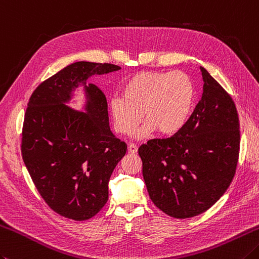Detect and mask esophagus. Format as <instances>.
Wrapping results in <instances>:
<instances>
[{"label":"esophagus","instance_id":"34e87169","mask_svg":"<svg viewBox=\"0 0 259 259\" xmlns=\"http://www.w3.org/2000/svg\"><path fill=\"white\" fill-rule=\"evenodd\" d=\"M128 150L131 154H136L137 151H138V147L135 144H128Z\"/></svg>","mask_w":259,"mask_h":259}]
</instances>
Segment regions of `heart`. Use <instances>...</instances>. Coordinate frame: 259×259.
Masks as SVG:
<instances>
[{
  "instance_id": "heart-1",
  "label": "heart",
  "mask_w": 259,
  "mask_h": 259,
  "mask_svg": "<svg viewBox=\"0 0 259 259\" xmlns=\"http://www.w3.org/2000/svg\"><path fill=\"white\" fill-rule=\"evenodd\" d=\"M195 103L193 80L184 72L147 70L126 80L122 98L110 102L114 129L120 135H130L143 120L139 131L147 137L155 130L161 135H174L189 120Z\"/></svg>"
}]
</instances>
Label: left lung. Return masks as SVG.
Here are the masks:
<instances>
[{
  "label": "left lung",
  "instance_id": "left-lung-1",
  "mask_svg": "<svg viewBox=\"0 0 259 259\" xmlns=\"http://www.w3.org/2000/svg\"><path fill=\"white\" fill-rule=\"evenodd\" d=\"M200 69L203 93L183 128L138 149L151 201L176 219L210 209L231 184L239 158L236 104L205 68Z\"/></svg>",
  "mask_w": 259,
  "mask_h": 259
}]
</instances>
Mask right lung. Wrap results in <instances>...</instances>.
I'll list each match as a JSON object with an SVG mask.
<instances>
[{
  "instance_id": "add662e5",
  "label": "right lung",
  "mask_w": 259,
  "mask_h": 259,
  "mask_svg": "<svg viewBox=\"0 0 259 259\" xmlns=\"http://www.w3.org/2000/svg\"><path fill=\"white\" fill-rule=\"evenodd\" d=\"M121 67L77 62L40 83L29 99L22 126L21 153L34 186L50 209L75 221L88 220L109 197V180L126 151L111 133L108 102L94 74ZM80 82L88 93V114L62 103Z\"/></svg>"
}]
</instances>
